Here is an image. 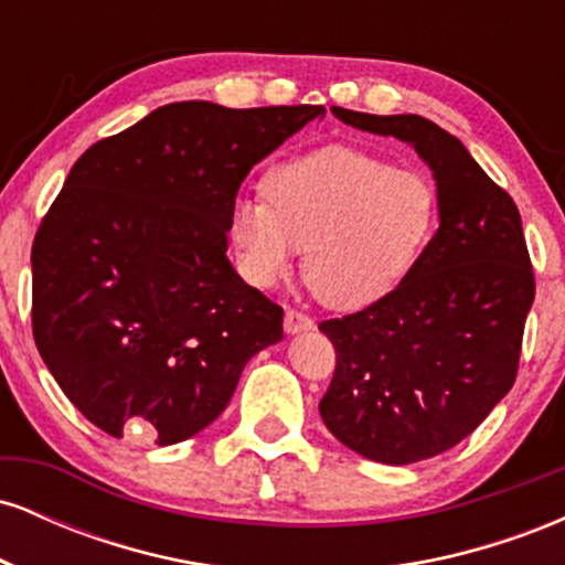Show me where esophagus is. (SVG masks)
I'll list each match as a JSON object with an SVG mask.
<instances>
[{
	"instance_id": "1",
	"label": "esophagus",
	"mask_w": 565,
	"mask_h": 565,
	"mask_svg": "<svg viewBox=\"0 0 565 565\" xmlns=\"http://www.w3.org/2000/svg\"><path fill=\"white\" fill-rule=\"evenodd\" d=\"M284 329H287L289 334L308 332V329H313V319H310V316H305L302 310L289 308L287 313H284Z\"/></svg>"
}]
</instances>
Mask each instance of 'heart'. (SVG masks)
<instances>
[{
  "mask_svg": "<svg viewBox=\"0 0 565 565\" xmlns=\"http://www.w3.org/2000/svg\"><path fill=\"white\" fill-rule=\"evenodd\" d=\"M436 212V188L423 172L332 146L270 170L265 199H238L231 238L255 287L281 281L305 246L310 289L337 308H361L406 276Z\"/></svg>",
  "mask_w": 565,
  "mask_h": 565,
  "instance_id": "obj_1",
  "label": "heart"
}]
</instances>
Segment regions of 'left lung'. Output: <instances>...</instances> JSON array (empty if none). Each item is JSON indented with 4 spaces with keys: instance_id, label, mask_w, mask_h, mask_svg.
Listing matches in <instances>:
<instances>
[{
    "instance_id": "1",
    "label": "left lung",
    "mask_w": 565,
    "mask_h": 565,
    "mask_svg": "<svg viewBox=\"0 0 565 565\" xmlns=\"http://www.w3.org/2000/svg\"><path fill=\"white\" fill-rule=\"evenodd\" d=\"M332 114L414 146L436 178L440 225L398 287L319 323L337 353L323 425L361 457L412 465L468 438L508 395L534 270L515 201L454 135L417 114Z\"/></svg>"
}]
</instances>
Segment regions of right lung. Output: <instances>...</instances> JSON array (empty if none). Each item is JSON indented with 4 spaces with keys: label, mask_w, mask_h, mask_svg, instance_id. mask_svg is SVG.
I'll use <instances>...</instances> for the list:
<instances>
[{
    "label": "right lung",
    "mask_w": 565,
    "mask_h": 565,
    "mask_svg": "<svg viewBox=\"0 0 565 565\" xmlns=\"http://www.w3.org/2000/svg\"><path fill=\"white\" fill-rule=\"evenodd\" d=\"M323 106L170 103L71 167L31 246V327L61 391L108 436L180 444L228 406L284 310L233 270L231 206Z\"/></svg>",
    "instance_id": "add662e5"
}]
</instances>
